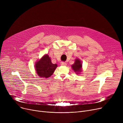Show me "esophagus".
I'll return each instance as SVG.
<instances>
[{"label": "esophagus", "mask_w": 123, "mask_h": 123, "mask_svg": "<svg viewBox=\"0 0 123 123\" xmlns=\"http://www.w3.org/2000/svg\"><path fill=\"white\" fill-rule=\"evenodd\" d=\"M61 65L62 66H66L67 65V63L65 62H61Z\"/></svg>", "instance_id": "esophagus-1"}]
</instances>
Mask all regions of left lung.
<instances>
[{
	"instance_id": "1",
	"label": "left lung",
	"mask_w": 123,
	"mask_h": 123,
	"mask_svg": "<svg viewBox=\"0 0 123 123\" xmlns=\"http://www.w3.org/2000/svg\"><path fill=\"white\" fill-rule=\"evenodd\" d=\"M82 64L79 59H76L75 62L73 65H72V69L75 72H79L81 71V67ZM78 74V73H77Z\"/></svg>"
}]
</instances>
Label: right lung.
<instances>
[{"label": "right lung", "mask_w": 123, "mask_h": 123, "mask_svg": "<svg viewBox=\"0 0 123 123\" xmlns=\"http://www.w3.org/2000/svg\"><path fill=\"white\" fill-rule=\"evenodd\" d=\"M57 65L53 64L48 55H44L35 64L37 74L41 77L47 78L53 74Z\"/></svg>", "instance_id": "obj_1"}]
</instances>
